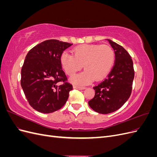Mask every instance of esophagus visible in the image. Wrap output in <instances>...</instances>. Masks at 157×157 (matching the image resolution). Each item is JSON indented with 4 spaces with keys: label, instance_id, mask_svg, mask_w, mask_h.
I'll return each mask as SVG.
<instances>
[{
    "label": "esophagus",
    "instance_id": "obj_1",
    "mask_svg": "<svg viewBox=\"0 0 157 157\" xmlns=\"http://www.w3.org/2000/svg\"><path fill=\"white\" fill-rule=\"evenodd\" d=\"M73 87H74V88L78 89V90H84V89L86 88L84 87V86H77V85H75Z\"/></svg>",
    "mask_w": 157,
    "mask_h": 157
}]
</instances>
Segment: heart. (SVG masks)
<instances>
[{"label": "heart", "mask_w": 157, "mask_h": 157, "mask_svg": "<svg viewBox=\"0 0 157 157\" xmlns=\"http://www.w3.org/2000/svg\"><path fill=\"white\" fill-rule=\"evenodd\" d=\"M73 56L64 52L60 57L62 68L72 77L83 67V73L72 78L77 84H86L94 79L100 80L110 72L115 61V53L107 44H82L72 50Z\"/></svg>", "instance_id": "b5f03b06"}]
</instances>
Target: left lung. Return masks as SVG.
Wrapping results in <instances>:
<instances>
[{
  "mask_svg": "<svg viewBox=\"0 0 157 157\" xmlns=\"http://www.w3.org/2000/svg\"><path fill=\"white\" fill-rule=\"evenodd\" d=\"M115 51V64L105 80L95 86L94 97L88 101L90 107L100 114L118 110L132 94L134 69L129 53L123 47L108 40Z\"/></svg>",
  "mask_w": 157,
  "mask_h": 157,
  "instance_id": "obj_1",
  "label": "left lung"
}]
</instances>
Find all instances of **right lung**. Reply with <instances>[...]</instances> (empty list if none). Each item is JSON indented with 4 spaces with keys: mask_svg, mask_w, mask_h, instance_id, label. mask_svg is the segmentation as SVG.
Listing matches in <instances>:
<instances>
[{
    "mask_svg": "<svg viewBox=\"0 0 157 157\" xmlns=\"http://www.w3.org/2000/svg\"><path fill=\"white\" fill-rule=\"evenodd\" d=\"M72 45L46 40L27 53L21 71V86L29 105L36 111L53 113L67 101L73 85L67 82L60 57Z\"/></svg>",
    "mask_w": 157,
    "mask_h": 157,
    "instance_id": "right-lung-1",
    "label": "right lung"
}]
</instances>
